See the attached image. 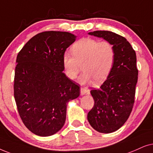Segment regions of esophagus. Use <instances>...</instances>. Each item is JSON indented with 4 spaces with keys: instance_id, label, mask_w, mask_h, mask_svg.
<instances>
[{
    "instance_id": "34e87169",
    "label": "esophagus",
    "mask_w": 153,
    "mask_h": 153,
    "mask_svg": "<svg viewBox=\"0 0 153 153\" xmlns=\"http://www.w3.org/2000/svg\"><path fill=\"white\" fill-rule=\"evenodd\" d=\"M90 91L89 89H88L87 87H81L80 88V94L85 95V94H89Z\"/></svg>"
}]
</instances>
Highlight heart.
I'll return each instance as SVG.
<instances>
[{"mask_svg":"<svg viewBox=\"0 0 153 153\" xmlns=\"http://www.w3.org/2000/svg\"><path fill=\"white\" fill-rule=\"evenodd\" d=\"M71 52L63 55L65 73L69 79L74 80L82 66L84 71L80 78L82 84L93 80L95 83L103 82L109 75L115 61V50L106 40L100 42L90 38H82L72 46Z\"/></svg>","mask_w":153,"mask_h":153,"instance_id":"heart-1","label":"heart"}]
</instances>
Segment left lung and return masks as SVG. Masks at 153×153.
Instances as JSON below:
<instances>
[{"instance_id": "obj_1", "label": "left lung", "mask_w": 153, "mask_h": 153, "mask_svg": "<svg viewBox=\"0 0 153 153\" xmlns=\"http://www.w3.org/2000/svg\"><path fill=\"white\" fill-rule=\"evenodd\" d=\"M89 34L110 42L115 50V61L107 79L90 91L94 105L87 115L96 131L112 133L126 123L133 108L138 72L136 52L125 38L113 32L96 30Z\"/></svg>"}]
</instances>
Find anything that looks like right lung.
Returning a JSON list of instances; mask_svg holds the SVG:
<instances>
[{"instance_id": "add662e5", "label": "right lung", "mask_w": 153, "mask_h": 153, "mask_svg": "<svg viewBox=\"0 0 153 153\" xmlns=\"http://www.w3.org/2000/svg\"><path fill=\"white\" fill-rule=\"evenodd\" d=\"M75 39L68 32H42L18 53L14 96L22 122L36 135L49 136L59 131L68 101L80 95V86L63 73V55Z\"/></svg>"}]
</instances>
